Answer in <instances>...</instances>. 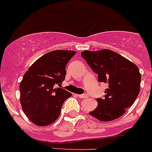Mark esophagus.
<instances>
[{
  "label": "esophagus",
  "mask_w": 152,
  "mask_h": 152,
  "mask_svg": "<svg viewBox=\"0 0 152 152\" xmlns=\"http://www.w3.org/2000/svg\"><path fill=\"white\" fill-rule=\"evenodd\" d=\"M77 97H79V99H87L88 97L87 94H81V95H76Z\"/></svg>",
  "instance_id": "obj_1"
}]
</instances>
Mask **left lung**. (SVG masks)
<instances>
[{"label": "left lung", "instance_id": "left-lung-1", "mask_svg": "<svg viewBox=\"0 0 152 152\" xmlns=\"http://www.w3.org/2000/svg\"><path fill=\"white\" fill-rule=\"evenodd\" d=\"M100 82L108 85L104 99L90 115L101 121H111L122 116L135 102L140 89L138 67L119 53L109 49L81 53Z\"/></svg>", "mask_w": 152, "mask_h": 152}]
</instances>
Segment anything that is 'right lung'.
<instances>
[{
  "label": "right lung",
  "mask_w": 152,
  "mask_h": 152,
  "mask_svg": "<svg viewBox=\"0 0 152 152\" xmlns=\"http://www.w3.org/2000/svg\"><path fill=\"white\" fill-rule=\"evenodd\" d=\"M74 50L48 52L35 61L24 74L20 84V104L29 120L39 126L54 122L64 102L72 96L60 85L66 75L67 62Z\"/></svg>",
  "instance_id": "right-lung-1"
}]
</instances>
